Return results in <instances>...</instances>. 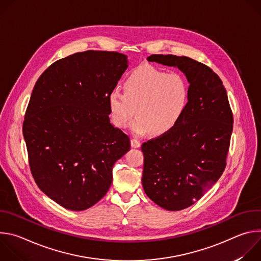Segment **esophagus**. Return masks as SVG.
Masks as SVG:
<instances>
[{
    "label": "esophagus",
    "instance_id": "obj_1",
    "mask_svg": "<svg viewBox=\"0 0 261 261\" xmlns=\"http://www.w3.org/2000/svg\"><path fill=\"white\" fill-rule=\"evenodd\" d=\"M140 145H141V143H140V141H139V140H137L136 138L131 139V146H132V147L137 148V147H139Z\"/></svg>",
    "mask_w": 261,
    "mask_h": 261
}]
</instances>
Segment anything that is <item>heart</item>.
Here are the masks:
<instances>
[{
    "instance_id": "1",
    "label": "heart",
    "mask_w": 261,
    "mask_h": 261,
    "mask_svg": "<svg viewBox=\"0 0 261 261\" xmlns=\"http://www.w3.org/2000/svg\"><path fill=\"white\" fill-rule=\"evenodd\" d=\"M125 92L111 91L108 108L113 123L125 128L136 111L131 130L136 135L151 131L162 135L176 126L190 98V85L182 73L145 65L132 71L124 84Z\"/></svg>"
}]
</instances>
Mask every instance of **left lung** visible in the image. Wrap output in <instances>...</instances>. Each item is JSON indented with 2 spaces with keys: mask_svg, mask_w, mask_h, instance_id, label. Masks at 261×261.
Listing matches in <instances>:
<instances>
[{
  "mask_svg": "<svg viewBox=\"0 0 261 261\" xmlns=\"http://www.w3.org/2000/svg\"><path fill=\"white\" fill-rule=\"evenodd\" d=\"M146 60L177 68L190 85L188 107L176 126L141 145L145 194L167 211H180L199 200L224 171L232 113L222 81L207 66L173 55Z\"/></svg>",
  "mask_w": 261,
  "mask_h": 261,
  "instance_id": "left-lung-1",
  "label": "left lung"
}]
</instances>
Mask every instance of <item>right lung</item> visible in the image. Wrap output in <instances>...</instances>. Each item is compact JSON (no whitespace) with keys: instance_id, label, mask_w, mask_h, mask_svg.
Masks as SVG:
<instances>
[{"instance_id":"right-lung-1","label":"right lung","mask_w":261,"mask_h":261,"mask_svg":"<svg viewBox=\"0 0 261 261\" xmlns=\"http://www.w3.org/2000/svg\"><path fill=\"white\" fill-rule=\"evenodd\" d=\"M128 64L116 51L77 53L49 66L33 89L22 125L31 171L67 210L96 204L130 150L129 137L110 123L107 102Z\"/></svg>"}]
</instances>
